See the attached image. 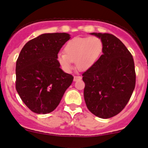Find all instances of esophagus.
I'll return each mask as SVG.
<instances>
[{
	"label": "esophagus",
	"mask_w": 148,
	"mask_h": 148,
	"mask_svg": "<svg viewBox=\"0 0 148 148\" xmlns=\"http://www.w3.org/2000/svg\"><path fill=\"white\" fill-rule=\"evenodd\" d=\"M82 79V77H81V76H74V81L79 80V79Z\"/></svg>",
	"instance_id": "34e87169"
}]
</instances>
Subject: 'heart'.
Wrapping results in <instances>:
<instances>
[{
    "label": "heart",
    "instance_id": "1",
    "mask_svg": "<svg viewBox=\"0 0 148 148\" xmlns=\"http://www.w3.org/2000/svg\"><path fill=\"white\" fill-rule=\"evenodd\" d=\"M103 49V43L97 37L74 38L67 42L64 48L65 54L58 55V61L66 70L76 67L80 71H86L99 59Z\"/></svg>",
    "mask_w": 148,
    "mask_h": 148
}]
</instances>
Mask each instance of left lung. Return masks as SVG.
<instances>
[{"label": "left lung", "mask_w": 148, "mask_h": 148, "mask_svg": "<svg viewBox=\"0 0 148 148\" xmlns=\"http://www.w3.org/2000/svg\"><path fill=\"white\" fill-rule=\"evenodd\" d=\"M103 43L102 54L82 74L84 99L90 112L102 119L120 113L136 86L132 54L123 42L108 33H91Z\"/></svg>", "instance_id": "left-lung-1"}]
</instances>
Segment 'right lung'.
<instances>
[{"label":"right lung","mask_w":148,"mask_h":148,"mask_svg":"<svg viewBox=\"0 0 148 148\" xmlns=\"http://www.w3.org/2000/svg\"><path fill=\"white\" fill-rule=\"evenodd\" d=\"M70 39L67 33L42 34L29 40L16 62L15 88L32 111L50 113L58 107L74 77L60 68L58 53Z\"/></svg>","instance_id":"1"}]
</instances>
